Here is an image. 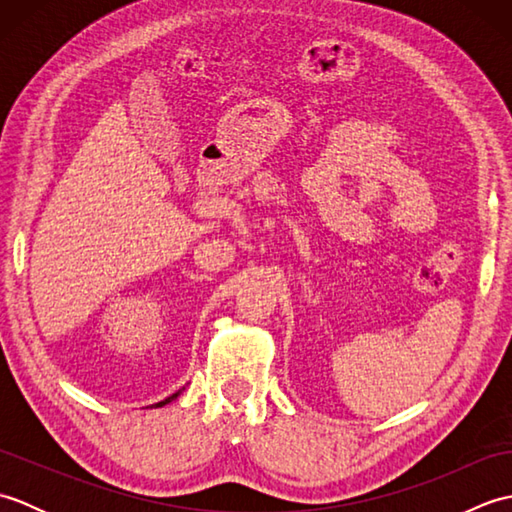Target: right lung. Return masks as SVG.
<instances>
[{"label": "right lung", "instance_id": "add662e5", "mask_svg": "<svg viewBox=\"0 0 512 512\" xmlns=\"http://www.w3.org/2000/svg\"><path fill=\"white\" fill-rule=\"evenodd\" d=\"M178 394H180V391H176V394H173V396H169V398H165V400H162V402H158V407H162V405H167V402H171L173 398H178Z\"/></svg>", "mask_w": 512, "mask_h": 512}]
</instances>
